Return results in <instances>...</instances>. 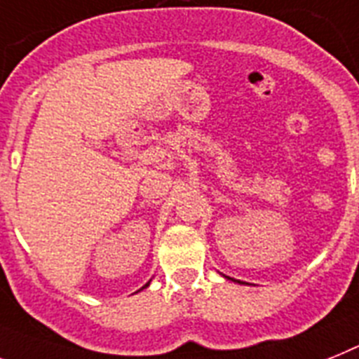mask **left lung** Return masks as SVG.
<instances>
[{
  "label": "left lung",
  "mask_w": 359,
  "mask_h": 359,
  "mask_svg": "<svg viewBox=\"0 0 359 359\" xmlns=\"http://www.w3.org/2000/svg\"><path fill=\"white\" fill-rule=\"evenodd\" d=\"M226 279H231V281H236V283H239V285H246V283H241V281H237V279H233V277H228V276H224Z\"/></svg>",
  "instance_id": "obj_1"
}]
</instances>
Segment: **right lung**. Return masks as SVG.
Segmentation results:
<instances>
[{"mask_svg":"<svg viewBox=\"0 0 359 359\" xmlns=\"http://www.w3.org/2000/svg\"><path fill=\"white\" fill-rule=\"evenodd\" d=\"M146 287H149V283H146V285H144L142 288H146ZM142 288H140V290H142Z\"/></svg>","mask_w":359,"mask_h":359,"instance_id":"obj_1","label":"right lung"}]
</instances>
